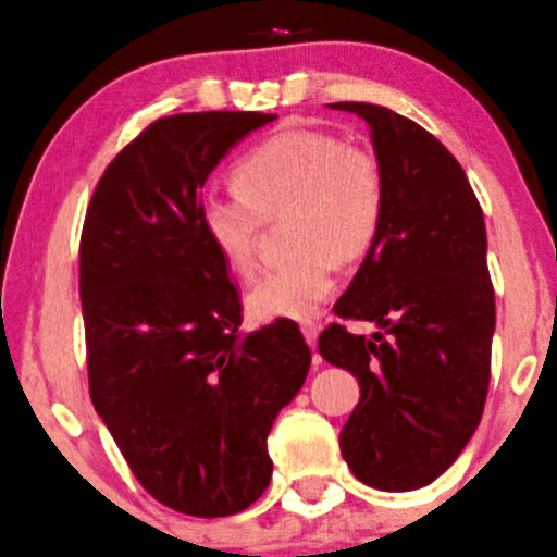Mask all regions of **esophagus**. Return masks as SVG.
<instances>
[{
  "instance_id": "obj_1",
  "label": "esophagus",
  "mask_w": 557,
  "mask_h": 557,
  "mask_svg": "<svg viewBox=\"0 0 557 557\" xmlns=\"http://www.w3.org/2000/svg\"><path fill=\"white\" fill-rule=\"evenodd\" d=\"M301 333L304 338H307L309 347L314 349V344H318V333H320V325L312 323V320H307V323H301Z\"/></svg>"
}]
</instances>
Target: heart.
<instances>
[{"label": "heart", "instance_id": "obj_1", "mask_svg": "<svg viewBox=\"0 0 557 557\" xmlns=\"http://www.w3.org/2000/svg\"><path fill=\"white\" fill-rule=\"evenodd\" d=\"M234 189L200 200L205 237L234 274L256 269L267 219H283L294 256L261 274L248 296L259 320H307L336 285V261H357L382 230L386 181L376 154L325 131H283L234 168Z\"/></svg>", "mask_w": 557, "mask_h": 557}]
</instances>
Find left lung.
I'll list each match as a JSON object with an SVG mask.
<instances>
[{"label": "left lung", "instance_id": "8db88e82", "mask_svg": "<svg viewBox=\"0 0 557 557\" xmlns=\"http://www.w3.org/2000/svg\"><path fill=\"white\" fill-rule=\"evenodd\" d=\"M331 107L368 122L386 181L382 230L333 312L384 333L331 323L318 349L360 382L338 437L349 470L373 488L413 491L454 465L488 395L496 307L483 210L454 154L417 122L376 103Z\"/></svg>", "mask_w": 557, "mask_h": 557}]
</instances>
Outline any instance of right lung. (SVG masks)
I'll return each instance as SVG.
<instances>
[{"label":"right lung","mask_w":557,"mask_h":557,"mask_svg":"<svg viewBox=\"0 0 557 557\" xmlns=\"http://www.w3.org/2000/svg\"><path fill=\"white\" fill-rule=\"evenodd\" d=\"M261 111L160 116L103 171L79 239L87 379L138 483L224 518L272 478L267 435L309 373L294 320L243 336V301L200 226L202 186Z\"/></svg>","instance_id":"1"}]
</instances>
